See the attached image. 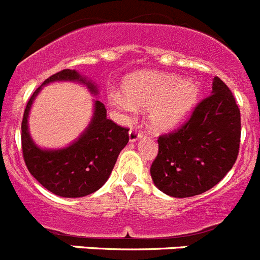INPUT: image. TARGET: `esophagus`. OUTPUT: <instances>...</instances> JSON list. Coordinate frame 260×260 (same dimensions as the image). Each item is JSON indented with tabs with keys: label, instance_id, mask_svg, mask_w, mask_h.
Returning <instances> with one entry per match:
<instances>
[{
	"label": "esophagus",
	"instance_id": "34e87169",
	"mask_svg": "<svg viewBox=\"0 0 260 260\" xmlns=\"http://www.w3.org/2000/svg\"><path fill=\"white\" fill-rule=\"evenodd\" d=\"M141 137H142V133L137 132V130H134V128H132V130L128 132V141L132 142V143L137 142Z\"/></svg>",
	"mask_w": 260,
	"mask_h": 260
}]
</instances>
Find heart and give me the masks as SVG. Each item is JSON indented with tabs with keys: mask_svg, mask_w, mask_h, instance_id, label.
Listing matches in <instances>:
<instances>
[{
	"mask_svg": "<svg viewBox=\"0 0 260 260\" xmlns=\"http://www.w3.org/2000/svg\"><path fill=\"white\" fill-rule=\"evenodd\" d=\"M123 96L112 93V104L123 113L135 108L148 109V125L156 133L169 132L181 123L198 103L199 86L180 75L139 71L125 78Z\"/></svg>",
	"mask_w": 260,
	"mask_h": 260,
	"instance_id": "1",
	"label": "heart"
}]
</instances>
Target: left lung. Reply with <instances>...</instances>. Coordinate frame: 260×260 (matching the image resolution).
<instances>
[{
    "instance_id": "obj_1",
    "label": "left lung",
    "mask_w": 260,
    "mask_h": 260,
    "mask_svg": "<svg viewBox=\"0 0 260 260\" xmlns=\"http://www.w3.org/2000/svg\"><path fill=\"white\" fill-rule=\"evenodd\" d=\"M241 113L233 93L215 77L212 91L178 130L158 137L151 177L160 191L187 198L212 189L238 156Z\"/></svg>"
}]
</instances>
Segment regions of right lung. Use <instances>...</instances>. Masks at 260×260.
I'll use <instances>...</instances> for the list:
<instances>
[{"label": "right lung", "instance_id": "right-lung-1", "mask_svg": "<svg viewBox=\"0 0 260 260\" xmlns=\"http://www.w3.org/2000/svg\"><path fill=\"white\" fill-rule=\"evenodd\" d=\"M53 82H78L98 95V87L77 70H65L44 80L27 103L22 121L23 158L29 173L53 194L63 198H80L98 191L109 178L119 152L128 142V128L107 118V109L93 102V116L77 141L68 147L47 150L34 142L28 130L32 103L41 88Z\"/></svg>", "mask_w": 260, "mask_h": 260}]
</instances>
